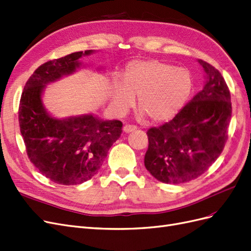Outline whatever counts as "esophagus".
I'll return each instance as SVG.
<instances>
[{
    "label": "esophagus",
    "mask_w": 251,
    "mask_h": 251,
    "mask_svg": "<svg viewBox=\"0 0 251 251\" xmlns=\"http://www.w3.org/2000/svg\"><path fill=\"white\" fill-rule=\"evenodd\" d=\"M135 129H137V127L135 126H132V125H126L124 126V132L125 133H132L134 132Z\"/></svg>",
    "instance_id": "esophagus-1"
}]
</instances>
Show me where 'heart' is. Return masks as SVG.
Here are the masks:
<instances>
[{
	"instance_id": "obj_1",
	"label": "heart",
	"mask_w": 251,
	"mask_h": 251,
	"mask_svg": "<svg viewBox=\"0 0 251 251\" xmlns=\"http://www.w3.org/2000/svg\"><path fill=\"white\" fill-rule=\"evenodd\" d=\"M193 85L192 75L185 68L158 59L134 60L126 65L122 82L112 86V102L125 110L138 97V108L144 115L155 124L167 123L185 107Z\"/></svg>"
}]
</instances>
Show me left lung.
I'll use <instances>...</instances> for the list:
<instances>
[{
  "instance_id": "left-lung-1",
  "label": "left lung",
  "mask_w": 251,
  "mask_h": 251,
  "mask_svg": "<svg viewBox=\"0 0 251 251\" xmlns=\"http://www.w3.org/2000/svg\"><path fill=\"white\" fill-rule=\"evenodd\" d=\"M206 75L201 91L169 123L148 131L144 165L165 184L201 176L222 152L231 117L230 92L218 70L198 60Z\"/></svg>"
}]
</instances>
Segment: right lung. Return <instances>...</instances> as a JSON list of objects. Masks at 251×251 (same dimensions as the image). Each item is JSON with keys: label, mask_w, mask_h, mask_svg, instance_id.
Instances as JSON below:
<instances>
[{"label": "right lung", "mask_w": 251, "mask_h": 251, "mask_svg": "<svg viewBox=\"0 0 251 251\" xmlns=\"http://www.w3.org/2000/svg\"><path fill=\"white\" fill-rule=\"evenodd\" d=\"M92 51H75L41 64L25 83L20 100L19 122L28 158L40 174L60 185L82 184L97 175L123 132L119 120L94 115L59 120L42 106L46 84L74 73L80 67L79 59Z\"/></svg>", "instance_id": "right-lung-1"}]
</instances>
